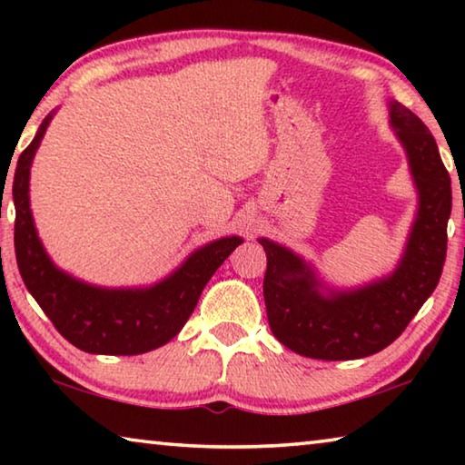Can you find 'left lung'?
I'll list each match as a JSON object with an SVG mask.
<instances>
[{
  "mask_svg": "<svg viewBox=\"0 0 465 465\" xmlns=\"http://www.w3.org/2000/svg\"><path fill=\"white\" fill-rule=\"evenodd\" d=\"M390 124L406 149L419 191L404 254L391 274L349 291L326 289L312 264L266 238L264 303L274 338L297 355L322 361L363 359L383 351L435 291L447 254L451 178L435 137L412 110L390 102Z\"/></svg>",
  "mask_w": 465,
  "mask_h": 465,
  "instance_id": "1",
  "label": "left lung"
}]
</instances>
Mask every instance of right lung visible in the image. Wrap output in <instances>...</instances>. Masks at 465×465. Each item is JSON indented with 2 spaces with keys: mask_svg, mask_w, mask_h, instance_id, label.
Masks as SVG:
<instances>
[{
  "mask_svg": "<svg viewBox=\"0 0 465 465\" xmlns=\"http://www.w3.org/2000/svg\"><path fill=\"white\" fill-rule=\"evenodd\" d=\"M46 116L18 157L14 174L15 261L30 295L65 341L92 355H141L170 342L196 308L204 285L243 242L222 238L194 250L178 269L152 287L106 289L59 271L38 240L30 211V166L49 127Z\"/></svg>",
  "mask_w": 465,
  "mask_h": 465,
  "instance_id": "1",
  "label": "right lung"
}]
</instances>
